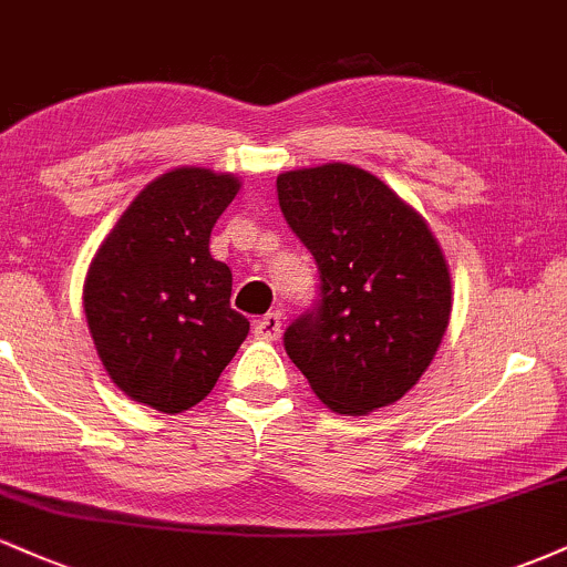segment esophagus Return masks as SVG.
<instances>
[{
	"label": "esophagus",
	"mask_w": 567,
	"mask_h": 567,
	"mask_svg": "<svg viewBox=\"0 0 567 567\" xmlns=\"http://www.w3.org/2000/svg\"><path fill=\"white\" fill-rule=\"evenodd\" d=\"M282 311H269L261 320H256L252 330H256V336L264 338V341H277L279 333H282Z\"/></svg>",
	"instance_id": "obj_1"
}]
</instances>
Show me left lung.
Masks as SVG:
<instances>
[{
	"label": "left lung",
	"mask_w": 567,
	"mask_h": 567,
	"mask_svg": "<svg viewBox=\"0 0 567 567\" xmlns=\"http://www.w3.org/2000/svg\"><path fill=\"white\" fill-rule=\"evenodd\" d=\"M282 216L320 269V301L285 330V351L336 413L365 415L419 383L453 306L432 229L368 171L343 162L282 173Z\"/></svg>",
	"instance_id": "8db88e82"
}]
</instances>
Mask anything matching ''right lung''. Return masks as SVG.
<instances>
[{"label":"right lung","mask_w":567,"mask_h":567,"mask_svg":"<svg viewBox=\"0 0 567 567\" xmlns=\"http://www.w3.org/2000/svg\"><path fill=\"white\" fill-rule=\"evenodd\" d=\"M231 173L175 167L130 202L84 279V317L109 379L130 400L184 413L210 394L250 322L210 231L237 197Z\"/></svg>","instance_id":"add662e5"}]
</instances>
